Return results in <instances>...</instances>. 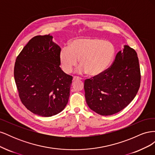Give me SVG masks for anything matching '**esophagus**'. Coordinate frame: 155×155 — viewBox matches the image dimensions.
Returning <instances> with one entry per match:
<instances>
[{
	"mask_svg": "<svg viewBox=\"0 0 155 155\" xmlns=\"http://www.w3.org/2000/svg\"><path fill=\"white\" fill-rule=\"evenodd\" d=\"M79 79H81V78H79L78 76H74L73 78V81H76V80H79Z\"/></svg>",
	"mask_w": 155,
	"mask_h": 155,
	"instance_id": "esophagus-1",
	"label": "esophagus"
}]
</instances>
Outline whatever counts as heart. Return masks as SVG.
<instances>
[{
    "instance_id": "obj_1",
    "label": "heart",
    "mask_w": 155,
    "mask_h": 155,
    "mask_svg": "<svg viewBox=\"0 0 155 155\" xmlns=\"http://www.w3.org/2000/svg\"><path fill=\"white\" fill-rule=\"evenodd\" d=\"M115 47L109 41L93 37H84L74 40L69 46L63 47L59 54L61 66L65 73H70L78 63L77 72H88L92 76H99L105 72L113 61Z\"/></svg>"
}]
</instances>
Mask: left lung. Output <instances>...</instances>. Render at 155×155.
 Returning <instances> with one entry per match:
<instances>
[{
	"label": "left lung",
	"mask_w": 155,
	"mask_h": 155,
	"mask_svg": "<svg viewBox=\"0 0 155 155\" xmlns=\"http://www.w3.org/2000/svg\"><path fill=\"white\" fill-rule=\"evenodd\" d=\"M140 69L136 51L127 45L116 54L110 67L85 79L84 88L89 108L102 116L114 114L133 100L140 86Z\"/></svg>",
	"instance_id": "left-lung-1"
}]
</instances>
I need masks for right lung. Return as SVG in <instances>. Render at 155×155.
Returning a JSON list of instances; mask_svg holds the SVG:
<instances>
[{
  "instance_id": "add662e5",
  "label": "right lung",
  "mask_w": 155,
  "mask_h": 155,
  "mask_svg": "<svg viewBox=\"0 0 155 155\" xmlns=\"http://www.w3.org/2000/svg\"><path fill=\"white\" fill-rule=\"evenodd\" d=\"M52 36L31 39L17 57L14 78L22 104L35 114L50 117L66 107L72 76L59 65L61 48Z\"/></svg>"
}]
</instances>
